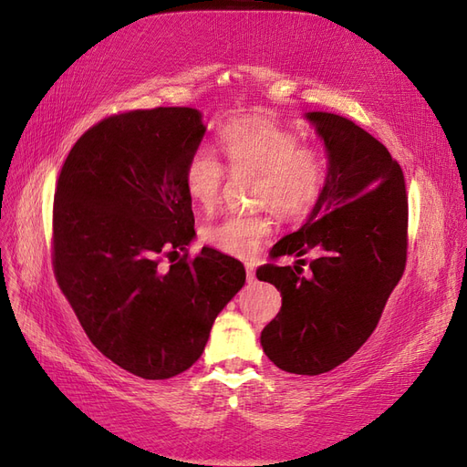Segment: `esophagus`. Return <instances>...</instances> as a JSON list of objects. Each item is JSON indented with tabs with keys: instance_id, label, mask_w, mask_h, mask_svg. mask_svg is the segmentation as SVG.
<instances>
[{
	"instance_id": "34e87169",
	"label": "esophagus",
	"mask_w": 467,
	"mask_h": 467,
	"mask_svg": "<svg viewBox=\"0 0 467 467\" xmlns=\"http://www.w3.org/2000/svg\"><path fill=\"white\" fill-rule=\"evenodd\" d=\"M245 273H247V280L249 282L255 280V266H253L251 263H245Z\"/></svg>"
}]
</instances>
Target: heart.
Here are the masks:
<instances>
[{
    "label": "heart",
    "instance_id": "obj_1",
    "mask_svg": "<svg viewBox=\"0 0 467 467\" xmlns=\"http://www.w3.org/2000/svg\"><path fill=\"white\" fill-rule=\"evenodd\" d=\"M225 165L234 173H251V201L271 204L280 216L302 214L314 206L329 177V160L314 144L271 122L235 120L216 136ZM225 171L208 148H196L182 169V187L189 201L212 210L222 194ZM273 230L266 208L232 212L208 223L202 237L208 245L234 257H247Z\"/></svg>",
    "mask_w": 467,
    "mask_h": 467
}]
</instances>
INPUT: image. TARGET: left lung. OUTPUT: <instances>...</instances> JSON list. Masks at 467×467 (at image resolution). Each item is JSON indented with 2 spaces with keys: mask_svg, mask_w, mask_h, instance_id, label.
I'll use <instances>...</instances> for the list:
<instances>
[{
  "mask_svg": "<svg viewBox=\"0 0 467 467\" xmlns=\"http://www.w3.org/2000/svg\"><path fill=\"white\" fill-rule=\"evenodd\" d=\"M329 153V177L312 216L271 249L273 261L316 251L304 275L266 263L257 278L282 296L278 316L261 333L280 370L317 376L368 341L407 263L405 177L384 144L331 112H307Z\"/></svg>",
  "mask_w": 467,
  "mask_h": 467,
  "instance_id": "1",
  "label": "left lung"
}]
</instances>
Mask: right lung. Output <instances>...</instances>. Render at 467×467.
Segmentation results:
<instances>
[{
    "label": "right lung",
    "instance_id": "right-lung-1",
    "mask_svg": "<svg viewBox=\"0 0 467 467\" xmlns=\"http://www.w3.org/2000/svg\"><path fill=\"white\" fill-rule=\"evenodd\" d=\"M202 136L189 107L117 112L79 136L56 182V282L99 352L144 379L191 368L245 282L216 249L189 257L182 169Z\"/></svg>",
    "mask_w": 467,
    "mask_h": 467
}]
</instances>
